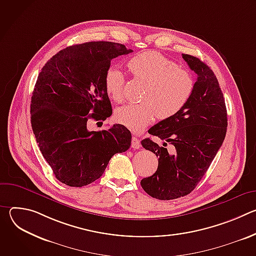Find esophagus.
<instances>
[{
	"label": "esophagus",
	"mask_w": 256,
	"mask_h": 256,
	"mask_svg": "<svg viewBox=\"0 0 256 256\" xmlns=\"http://www.w3.org/2000/svg\"><path fill=\"white\" fill-rule=\"evenodd\" d=\"M132 148H134V149H140V140L136 136H132Z\"/></svg>",
	"instance_id": "esophagus-1"
}]
</instances>
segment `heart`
<instances>
[{
	"label": "heart",
	"mask_w": 256,
	"mask_h": 256,
	"mask_svg": "<svg viewBox=\"0 0 256 256\" xmlns=\"http://www.w3.org/2000/svg\"><path fill=\"white\" fill-rule=\"evenodd\" d=\"M130 75L146 83L140 103H130L116 112V120L134 132L147 126L157 116L161 120L176 114L190 99L194 82L190 75L157 52H144L128 60ZM124 77L116 68H108L104 87L112 100L122 102Z\"/></svg>",
	"instance_id": "b5f03b06"
}]
</instances>
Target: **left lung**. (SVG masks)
Returning <instances> with one entry per match:
<instances>
[{
	"label": "left lung",
	"instance_id": "obj_1",
	"mask_svg": "<svg viewBox=\"0 0 256 256\" xmlns=\"http://www.w3.org/2000/svg\"><path fill=\"white\" fill-rule=\"evenodd\" d=\"M198 75L186 105L171 118L161 120L148 132L164 140L159 146L144 138L142 146L156 154L157 171L142 179V190L152 198L169 200L188 196L198 186L224 142L227 132V109L214 72L200 58L182 54ZM172 144L167 150L166 142Z\"/></svg>",
	"mask_w": 256,
	"mask_h": 256
}]
</instances>
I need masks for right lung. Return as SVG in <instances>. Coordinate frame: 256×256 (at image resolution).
<instances>
[{"label":"right lung","mask_w":256,"mask_h":256,"mask_svg":"<svg viewBox=\"0 0 256 256\" xmlns=\"http://www.w3.org/2000/svg\"><path fill=\"white\" fill-rule=\"evenodd\" d=\"M132 52L110 42H85L60 50L42 68L31 97V126L62 184L72 188L92 184L114 154L130 147L132 134L124 126L90 132L87 122L112 114L105 72L112 58Z\"/></svg>","instance_id":"1"}]
</instances>
